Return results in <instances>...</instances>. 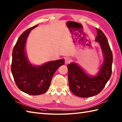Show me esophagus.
Returning <instances> with one entry per match:
<instances>
[{"instance_id": "1", "label": "esophagus", "mask_w": 122, "mask_h": 122, "mask_svg": "<svg viewBox=\"0 0 122 122\" xmlns=\"http://www.w3.org/2000/svg\"><path fill=\"white\" fill-rule=\"evenodd\" d=\"M71 59L69 58H66L65 59V63L66 64H69L71 62Z\"/></svg>"}]
</instances>
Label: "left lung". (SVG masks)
<instances>
[{"instance_id": "left-lung-1", "label": "left lung", "mask_w": 122, "mask_h": 122, "mask_svg": "<svg viewBox=\"0 0 122 122\" xmlns=\"http://www.w3.org/2000/svg\"><path fill=\"white\" fill-rule=\"evenodd\" d=\"M95 41L98 42L104 56V62L96 76H90L76 63L69 64L68 80L71 92L77 97H89L102 91L112 74L113 54L104 33L97 29Z\"/></svg>"}]
</instances>
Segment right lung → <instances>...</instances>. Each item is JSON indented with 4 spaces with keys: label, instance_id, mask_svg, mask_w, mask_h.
Masks as SVG:
<instances>
[{
    "label": "right lung",
    "instance_id": "add662e5",
    "mask_svg": "<svg viewBox=\"0 0 122 122\" xmlns=\"http://www.w3.org/2000/svg\"><path fill=\"white\" fill-rule=\"evenodd\" d=\"M38 25L23 32L12 51L11 72L17 87L27 94H42L48 90L54 73L64 63V59L49 62L40 66L30 63L25 52V45L31 30Z\"/></svg>",
    "mask_w": 122,
    "mask_h": 122
}]
</instances>
